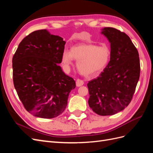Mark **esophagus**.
I'll use <instances>...</instances> for the list:
<instances>
[{
	"instance_id": "34e87169",
	"label": "esophagus",
	"mask_w": 153,
	"mask_h": 153,
	"mask_svg": "<svg viewBox=\"0 0 153 153\" xmlns=\"http://www.w3.org/2000/svg\"><path fill=\"white\" fill-rule=\"evenodd\" d=\"M84 81L81 79H77L76 81V85L77 87H80V86L84 85Z\"/></svg>"
}]
</instances>
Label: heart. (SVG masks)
I'll return each instance as SVG.
<instances>
[{
  "label": "heart",
  "instance_id": "b5f03b06",
  "mask_svg": "<svg viewBox=\"0 0 153 153\" xmlns=\"http://www.w3.org/2000/svg\"><path fill=\"white\" fill-rule=\"evenodd\" d=\"M110 57V51L106 46L82 44L74 46L70 52L64 50L62 62L64 67L69 69L73 59L76 60L78 71L82 75L88 77L103 71L108 65Z\"/></svg>",
  "mask_w": 153,
  "mask_h": 153
}]
</instances>
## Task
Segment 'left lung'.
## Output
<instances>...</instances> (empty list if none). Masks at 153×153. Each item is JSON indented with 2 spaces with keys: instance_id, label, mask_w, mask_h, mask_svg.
<instances>
[{
  "instance_id": "8db88e82",
  "label": "left lung",
  "mask_w": 153,
  "mask_h": 153,
  "mask_svg": "<svg viewBox=\"0 0 153 153\" xmlns=\"http://www.w3.org/2000/svg\"><path fill=\"white\" fill-rule=\"evenodd\" d=\"M101 33L110 43V59L100 76L87 84L88 103L100 115H111L130 103L140 77L138 50L129 37L112 27H105Z\"/></svg>"
}]
</instances>
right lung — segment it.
Segmentation results:
<instances>
[{
	"mask_svg": "<svg viewBox=\"0 0 153 153\" xmlns=\"http://www.w3.org/2000/svg\"><path fill=\"white\" fill-rule=\"evenodd\" d=\"M65 44L61 37L38 30L22 39L13 55L14 86L24 108L34 116L51 119L61 114L76 87L58 64Z\"/></svg>",
	"mask_w": 153,
	"mask_h": 153,
	"instance_id": "right-lung-1",
	"label": "right lung"
}]
</instances>
